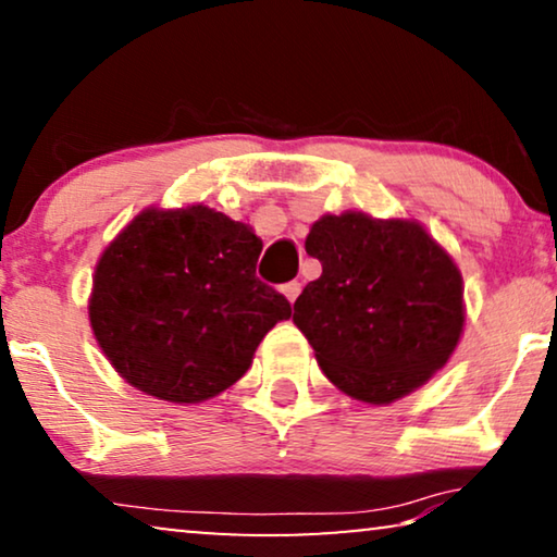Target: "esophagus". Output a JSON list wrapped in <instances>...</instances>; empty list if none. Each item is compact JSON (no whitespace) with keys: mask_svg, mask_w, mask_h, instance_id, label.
I'll return each instance as SVG.
<instances>
[{"mask_svg":"<svg viewBox=\"0 0 557 557\" xmlns=\"http://www.w3.org/2000/svg\"><path fill=\"white\" fill-rule=\"evenodd\" d=\"M300 289H302V287H300V282H287V285H282L280 293L287 297L289 305H293V302L297 300V295H300Z\"/></svg>","mask_w":557,"mask_h":557,"instance_id":"34e87169","label":"esophagus"}]
</instances>
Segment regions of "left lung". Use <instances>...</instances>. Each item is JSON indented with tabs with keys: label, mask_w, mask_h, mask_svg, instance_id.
Wrapping results in <instances>:
<instances>
[{
	"label": "left lung",
	"mask_w": 557,
	"mask_h": 557,
	"mask_svg": "<svg viewBox=\"0 0 557 557\" xmlns=\"http://www.w3.org/2000/svg\"><path fill=\"white\" fill-rule=\"evenodd\" d=\"M305 252L323 275L295 300L293 323L343 394L386 406L446 366L465 333V285L417 219L323 214Z\"/></svg>",
	"instance_id": "8db88e82"
}]
</instances>
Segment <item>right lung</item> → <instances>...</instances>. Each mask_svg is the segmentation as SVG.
I'll list each match as a JSON object with an SVG mask.
<instances>
[{"mask_svg":"<svg viewBox=\"0 0 557 557\" xmlns=\"http://www.w3.org/2000/svg\"><path fill=\"white\" fill-rule=\"evenodd\" d=\"M262 239L203 203L148 207L103 249L88 318L121 379L169 404L234 386L289 302L257 280Z\"/></svg>","mask_w":557,"mask_h":557,"instance_id":"right-lung-1","label":"right lung"}]
</instances>
